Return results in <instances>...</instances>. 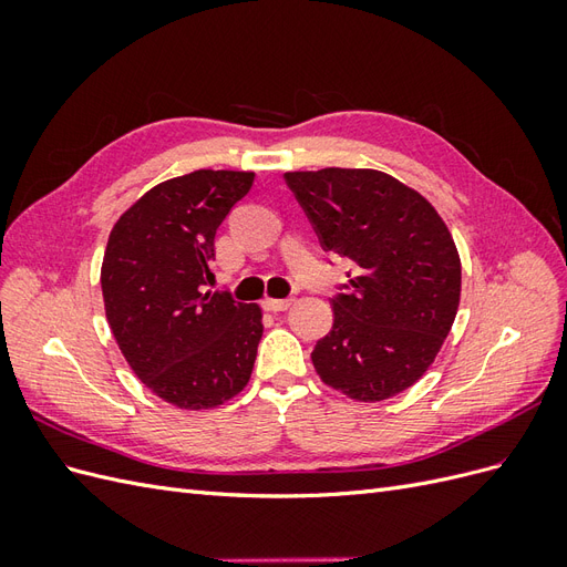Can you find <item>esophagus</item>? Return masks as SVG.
<instances>
[{
	"label": "esophagus",
	"mask_w": 567,
	"mask_h": 567,
	"mask_svg": "<svg viewBox=\"0 0 567 567\" xmlns=\"http://www.w3.org/2000/svg\"><path fill=\"white\" fill-rule=\"evenodd\" d=\"M265 310H269V312H286L290 305H293V300L290 298H267L265 302Z\"/></svg>",
	"instance_id": "1"
}]
</instances>
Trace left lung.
Instances as JSON below:
<instances>
[{
  "instance_id": "1",
  "label": "left lung",
  "mask_w": 567,
  "mask_h": 567,
  "mask_svg": "<svg viewBox=\"0 0 567 567\" xmlns=\"http://www.w3.org/2000/svg\"><path fill=\"white\" fill-rule=\"evenodd\" d=\"M323 250L350 257L348 293L312 352L319 379L357 402L414 385L452 331L461 260L437 210L379 169L286 173Z\"/></svg>"
}]
</instances>
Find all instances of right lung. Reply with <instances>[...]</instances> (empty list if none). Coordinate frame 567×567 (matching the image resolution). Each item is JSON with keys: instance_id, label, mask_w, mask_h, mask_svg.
<instances>
[{"instance_id": "right-lung-1", "label": "right lung", "mask_w": 567, "mask_h": 567, "mask_svg": "<svg viewBox=\"0 0 567 567\" xmlns=\"http://www.w3.org/2000/svg\"><path fill=\"white\" fill-rule=\"evenodd\" d=\"M252 173L196 169L127 208L101 265L106 319L130 369L179 409H213L241 392L262 338L260 305L205 290L215 234Z\"/></svg>"}]
</instances>
